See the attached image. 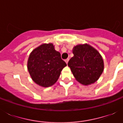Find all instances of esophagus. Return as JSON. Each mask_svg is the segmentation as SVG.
<instances>
[{"mask_svg":"<svg viewBox=\"0 0 123 123\" xmlns=\"http://www.w3.org/2000/svg\"><path fill=\"white\" fill-rule=\"evenodd\" d=\"M69 59H66L65 60V62H66V63L68 64V61H69Z\"/></svg>","mask_w":123,"mask_h":123,"instance_id":"1","label":"esophagus"}]
</instances>
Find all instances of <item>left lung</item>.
I'll list each match as a JSON object with an SVG mask.
<instances>
[{
	"label": "left lung",
	"instance_id": "left-lung-1",
	"mask_svg": "<svg viewBox=\"0 0 123 123\" xmlns=\"http://www.w3.org/2000/svg\"><path fill=\"white\" fill-rule=\"evenodd\" d=\"M73 54L68 65L75 79L84 86L96 82L104 69L103 58L98 50L88 44H78Z\"/></svg>",
	"mask_w": 123,
	"mask_h": 123
}]
</instances>
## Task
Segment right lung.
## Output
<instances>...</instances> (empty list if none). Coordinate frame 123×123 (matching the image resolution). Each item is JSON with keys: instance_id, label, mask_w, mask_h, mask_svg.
Masks as SVG:
<instances>
[{"instance_id": "1", "label": "right lung", "mask_w": 123, "mask_h": 123, "mask_svg": "<svg viewBox=\"0 0 123 123\" xmlns=\"http://www.w3.org/2000/svg\"><path fill=\"white\" fill-rule=\"evenodd\" d=\"M66 63L52 43L43 44L32 50L27 61V69L36 84L48 87L57 81Z\"/></svg>"}]
</instances>
